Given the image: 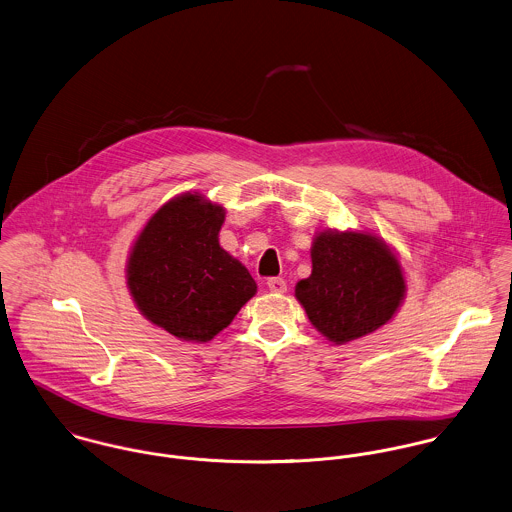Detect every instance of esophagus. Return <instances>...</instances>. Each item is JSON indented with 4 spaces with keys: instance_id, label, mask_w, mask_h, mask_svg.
Returning a JSON list of instances; mask_svg holds the SVG:
<instances>
[{
    "instance_id": "esophagus-1",
    "label": "esophagus",
    "mask_w": 512,
    "mask_h": 512,
    "mask_svg": "<svg viewBox=\"0 0 512 512\" xmlns=\"http://www.w3.org/2000/svg\"><path fill=\"white\" fill-rule=\"evenodd\" d=\"M267 287H269V291L271 293H275V295H285L287 293V283L283 281V279H269L267 281Z\"/></svg>"
}]
</instances>
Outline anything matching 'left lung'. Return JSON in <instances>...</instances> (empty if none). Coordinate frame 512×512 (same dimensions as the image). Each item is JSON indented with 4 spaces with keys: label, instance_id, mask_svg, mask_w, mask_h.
<instances>
[{
    "label": "left lung",
    "instance_id": "8db88e82",
    "mask_svg": "<svg viewBox=\"0 0 512 512\" xmlns=\"http://www.w3.org/2000/svg\"><path fill=\"white\" fill-rule=\"evenodd\" d=\"M312 271L295 287L310 324L342 346L388 324L406 301L402 261L370 229H320L310 245Z\"/></svg>",
    "mask_w": 512,
    "mask_h": 512
}]
</instances>
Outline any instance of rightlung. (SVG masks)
Here are the masks:
<instances>
[{
    "label": "right lung",
    "instance_id": "1",
    "mask_svg": "<svg viewBox=\"0 0 512 512\" xmlns=\"http://www.w3.org/2000/svg\"><path fill=\"white\" fill-rule=\"evenodd\" d=\"M225 207L200 192L160 205L126 259L134 307L184 342H209L255 297L247 267L219 245Z\"/></svg>",
    "mask_w": 512,
    "mask_h": 512
}]
</instances>
